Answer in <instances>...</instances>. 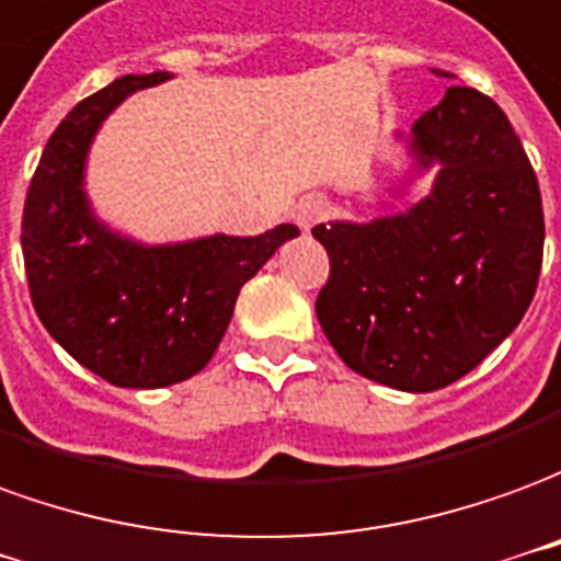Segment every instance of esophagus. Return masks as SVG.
<instances>
[{"instance_id":"esophagus-1","label":"esophagus","mask_w":561,"mask_h":561,"mask_svg":"<svg viewBox=\"0 0 561 561\" xmlns=\"http://www.w3.org/2000/svg\"><path fill=\"white\" fill-rule=\"evenodd\" d=\"M323 217H325V202L317 196L301 198L299 205H296V210H293V220H296V226L305 229V232H311L313 226L320 224Z\"/></svg>"}]
</instances>
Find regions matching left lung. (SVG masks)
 Here are the masks:
<instances>
[{
	"instance_id": "left-lung-1",
	"label": "left lung",
	"mask_w": 561,
	"mask_h": 561,
	"mask_svg": "<svg viewBox=\"0 0 561 561\" xmlns=\"http://www.w3.org/2000/svg\"><path fill=\"white\" fill-rule=\"evenodd\" d=\"M396 138L408 172L389 198L426 174L428 193L363 224L313 226L332 262L317 320L356 375L432 392L478 368L528 311L543 256L541 190L504 111L471 87H447Z\"/></svg>"
}]
</instances>
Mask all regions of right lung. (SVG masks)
I'll return each instance as SVG.
<instances>
[{"instance_id": "right-lung-1", "label": "right lung", "mask_w": 561, "mask_h": 561, "mask_svg": "<svg viewBox=\"0 0 561 561\" xmlns=\"http://www.w3.org/2000/svg\"><path fill=\"white\" fill-rule=\"evenodd\" d=\"M169 71L123 75L78 102L50 135L23 208V262L38 320L71 359L114 387L160 389L198 375L220 347L241 287L284 241L214 236L147 244L111 229L87 196V160L102 123Z\"/></svg>"}]
</instances>
